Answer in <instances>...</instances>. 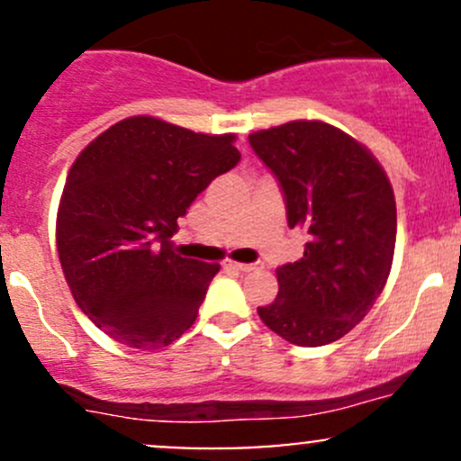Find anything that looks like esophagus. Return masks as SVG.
Segmentation results:
<instances>
[{
    "label": "esophagus",
    "instance_id": "34e87169",
    "mask_svg": "<svg viewBox=\"0 0 461 461\" xmlns=\"http://www.w3.org/2000/svg\"><path fill=\"white\" fill-rule=\"evenodd\" d=\"M225 267H234L239 269V272H254V269H263L265 265L263 263H236V260H225Z\"/></svg>",
    "mask_w": 461,
    "mask_h": 461
}]
</instances>
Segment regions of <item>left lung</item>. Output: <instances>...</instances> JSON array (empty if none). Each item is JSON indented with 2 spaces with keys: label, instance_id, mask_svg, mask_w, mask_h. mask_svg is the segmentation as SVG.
Segmentation results:
<instances>
[{
  "label": "left lung",
  "instance_id": "obj_1",
  "mask_svg": "<svg viewBox=\"0 0 461 461\" xmlns=\"http://www.w3.org/2000/svg\"><path fill=\"white\" fill-rule=\"evenodd\" d=\"M281 183L287 222L308 231L303 258L276 269L278 294L258 308L272 332L317 348L346 337L384 292L397 240V204L366 144L323 120L249 133Z\"/></svg>",
  "mask_w": 461,
  "mask_h": 461
}]
</instances>
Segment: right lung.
<instances>
[{"instance_id":"obj_1","label":"right lung","mask_w":461,"mask_h":461,"mask_svg":"<svg viewBox=\"0 0 461 461\" xmlns=\"http://www.w3.org/2000/svg\"><path fill=\"white\" fill-rule=\"evenodd\" d=\"M236 133H196L131 115L91 140L64 183L55 243L73 299L138 350L165 348L198 317L221 265L180 257L178 218L240 160Z\"/></svg>"}]
</instances>
